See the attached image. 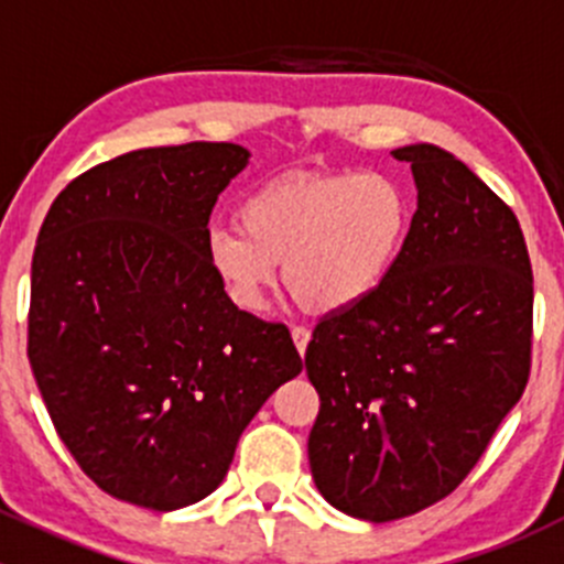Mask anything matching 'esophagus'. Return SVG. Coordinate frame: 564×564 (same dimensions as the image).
I'll use <instances>...</instances> for the list:
<instances>
[{"label": "esophagus", "instance_id": "34e87169", "mask_svg": "<svg viewBox=\"0 0 564 564\" xmlns=\"http://www.w3.org/2000/svg\"><path fill=\"white\" fill-rule=\"evenodd\" d=\"M292 338H294V346H297L300 355H305V349H308V340H311V333L305 327H292Z\"/></svg>", "mask_w": 564, "mask_h": 564}]
</instances>
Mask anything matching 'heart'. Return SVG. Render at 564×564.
I'll list each match as a JSON object with an SVG mask.
<instances>
[{"label": "heart", "instance_id": "1", "mask_svg": "<svg viewBox=\"0 0 564 564\" xmlns=\"http://www.w3.org/2000/svg\"><path fill=\"white\" fill-rule=\"evenodd\" d=\"M240 226L204 235L209 270L242 311H261L278 283L308 314H340L371 297L412 229V193L382 169L286 174L242 202Z\"/></svg>", "mask_w": 564, "mask_h": 564}]
</instances>
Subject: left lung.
I'll use <instances>...</instances> for the list:
<instances>
[{
  "label": "left lung",
  "instance_id": "1",
  "mask_svg": "<svg viewBox=\"0 0 564 564\" xmlns=\"http://www.w3.org/2000/svg\"><path fill=\"white\" fill-rule=\"evenodd\" d=\"M392 155L417 182L401 256L371 297L318 318L305 349L316 488L373 524L456 491L532 368V264L513 209L440 147Z\"/></svg>",
  "mask_w": 564,
  "mask_h": 564
}]
</instances>
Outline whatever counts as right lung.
<instances>
[{"instance_id": "obj_1", "label": "right lung", "mask_w": 564, "mask_h": 564, "mask_svg": "<svg viewBox=\"0 0 564 564\" xmlns=\"http://www.w3.org/2000/svg\"><path fill=\"white\" fill-rule=\"evenodd\" d=\"M248 150H135L70 182L32 256L26 355L56 434L122 502L176 510L224 482L261 403L303 371L286 324L224 292L204 253Z\"/></svg>"}]
</instances>
